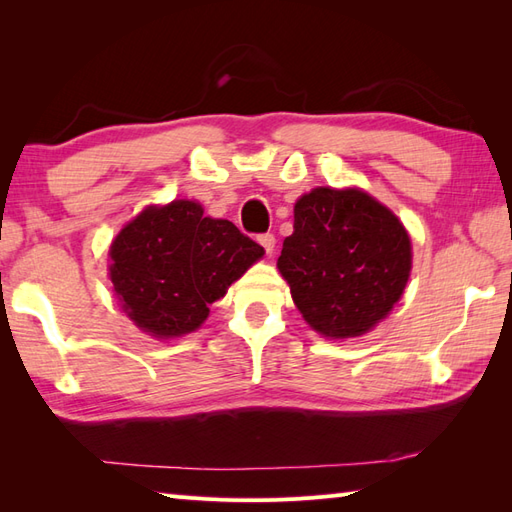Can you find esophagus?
<instances>
[{
    "label": "esophagus",
    "instance_id": "34e87169",
    "mask_svg": "<svg viewBox=\"0 0 512 512\" xmlns=\"http://www.w3.org/2000/svg\"><path fill=\"white\" fill-rule=\"evenodd\" d=\"M257 242L264 246V250L268 255H273V250H275V235L273 233H264V235H259L257 237Z\"/></svg>",
    "mask_w": 512,
    "mask_h": 512
}]
</instances>
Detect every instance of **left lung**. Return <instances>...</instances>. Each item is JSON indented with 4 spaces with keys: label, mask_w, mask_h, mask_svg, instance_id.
<instances>
[{
    "label": "left lung",
    "mask_w": 512,
    "mask_h": 512,
    "mask_svg": "<svg viewBox=\"0 0 512 512\" xmlns=\"http://www.w3.org/2000/svg\"><path fill=\"white\" fill-rule=\"evenodd\" d=\"M277 268L312 330L352 339L383 321L405 292L411 239L369 193L317 187L295 204V231Z\"/></svg>",
    "instance_id": "left-lung-1"
}]
</instances>
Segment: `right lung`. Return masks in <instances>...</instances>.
<instances>
[{
	"label": "right lung",
	"mask_w": 512,
	"mask_h": 512,
	"mask_svg": "<svg viewBox=\"0 0 512 512\" xmlns=\"http://www.w3.org/2000/svg\"><path fill=\"white\" fill-rule=\"evenodd\" d=\"M264 248L193 200L147 206L110 246V279L127 317L156 339L198 330Z\"/></svg>",
	"instance_id": "1"
}]
</instances>
